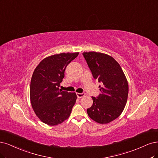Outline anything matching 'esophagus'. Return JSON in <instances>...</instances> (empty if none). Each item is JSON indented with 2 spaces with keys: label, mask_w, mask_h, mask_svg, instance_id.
Returning a JSON list of instances; mask_svg holds the SVG:
<instances>
[{
  "label": "esophagus",
  "mask_w": 158,
  "mask_h": 158,
  "mask_svg": "<svg viewBox=\"0 0 158 158\" xmlns=\"http://www.w3.org/2000/svg\"><path fill=\"white\" fill-rule=\"evenodd\" d=\"M85 96V93H77V96L79 98H82Z\"/></svg>",
  "instance_id": "esophagus-1"
}]
</instances>
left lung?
Segmentation results:
<instances>
[{
	"instance_id": "8db88e82",
	"label": "left lung",
	"mask_w": 158,
	"mask_h": 158,
	"mask_svg": "<svg viewBox=\"0 0 158 158\" xmlns=\"http://www.w3.org/2000/svg\"><path fill=\"white\" fill-rule=\"evenodd\" d=\"M93 77L102 83L101 94L93 97L87 109L90 118L100 124L114 121L121 114L127 103L129 85L120 65L110 56L96 52H83Z\"/></svg>"
}]
</instances>
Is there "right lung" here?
I'll return each mask as SVG.
<instances>
[{
  "instance_id": "add662e5",
  "label": "right lung",
  "mask_w": 158,
  "mask_h": 158,
  "mask_svg": "<svg viewBox=\"0 0 158 158\" xmlns=\"http://www.w3.org/2000/svg\"><path fill=\"white\" fill-rule=\"evenodd\" d=\"M79 52L60 53L45 58L33 73L30 100L35 114L43 123L57 125L67 119L75 105L77 95L60 89L68 65Z\"/></svg>"
}]
</instances>
